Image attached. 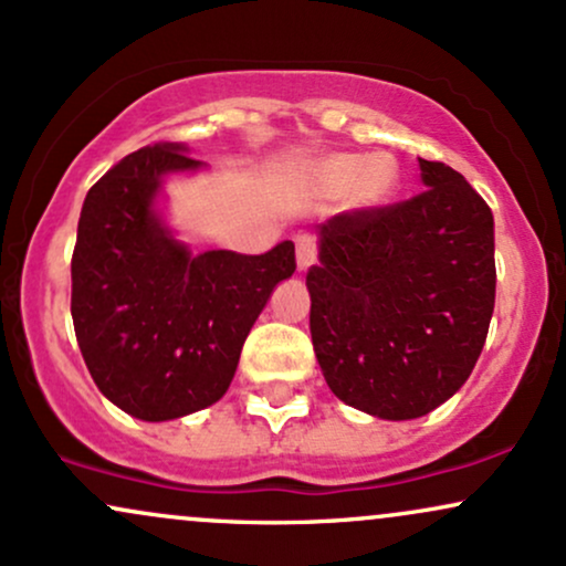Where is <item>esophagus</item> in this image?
Returning a JSON list of instances; mask_svg holds the SVG:
<instances>
[{"instance_id":"34e87169","label":"esophagus","mask_w":566,"mask_h":566,"mask_svg":"<svg viewBox=\"0 0 566 566\" xmlns=\"http://www.w3.org/2000/svg\"><path fill=\"white\" fill-rule=\"evenodd\" d=\"M297 271H308L316 263V244L311 237H297Z\"/></svg>"}]
</instances>
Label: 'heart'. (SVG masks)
I'll use <instances>...</instances> for the list:
<instances>
[{"label": "heart", "instance_id": "obj_1", "mask_svg": "<svg viewBox=\"0 0 566 566\" xmlns=\"http://www.w3.org/2000/svg\"><path fill=\"white\" fill-rule=\"evenodd\" d=\"M322 184L333 191H348L361 210L386 205L399 186V167L391 157H361V154H333L319 167Z\"/></svg>", "mask_w": 566, "mask_h": 566}]
</instances>
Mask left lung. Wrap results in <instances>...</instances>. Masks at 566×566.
Returning <instances> with one entry per match:
<instances>
[{"mask_svg":"<svg viewBox=\"0 0 566 566\" xmlns=\"http://www.w3.org/2000/svg\"><path fill=\"white\" fill-rule=\"evenodd\" d=\"M420 161L426 191L316 226L311 340L337 399L412 420L469 380L495 311V220L469 180Z\"/></svg>","mask_w":566,"mask_h":566,"instance_id":"left-lung-1","label":"left lung"}]
</instances>
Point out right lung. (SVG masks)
I'll list each match as a JSON object with an SVG mask.
<instances>
[{
    "label": "right lung",
    "mask_w": 566,
    "mask_h": 566,
    "mask_svg": "<svg viewBox=\"0 0 566 566\" xmlns=\"http://www.w3.org/2000/svg\"><path fill=\"white\" fill-rule=\"evenodd\" d=\"M180 143H154L87 191L71 258V319L108 401L148 423L184 418L229 391L239 354L295 244L263 255H193L157 212L161 180L201 170Z\"/></svg>",
    "instance_id": "obj_1"
}]
</instances>
